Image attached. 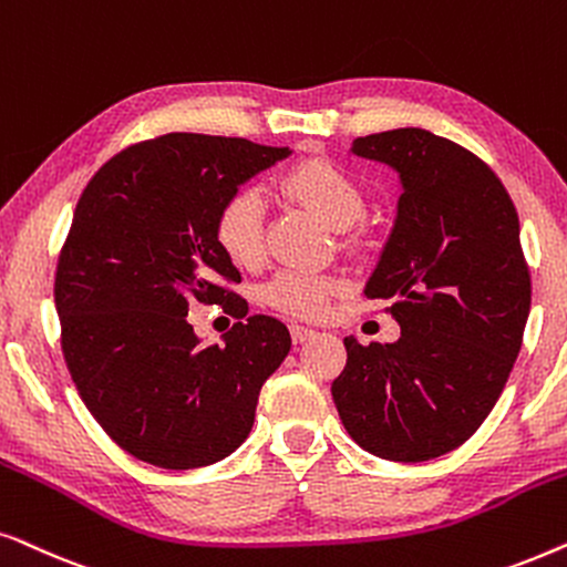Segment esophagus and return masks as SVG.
<instances>
[{
	"label": "esophagus",
	"instance_id": "1",
	"mask_svg": "<svg viewBox=\"0 0 567 567\" xmlns=\"http://www.w3.org/2000/svg\"><path fill=\"white\" fill-rule=\"evenodd\" d=\"M290 334H292V342L303 344V342H308V339H311V337H316V331L308 329V327H300V323H292Z\"/></svg>",
	"mask_w": 567,
	"mask_h": 567
}]
</instances>
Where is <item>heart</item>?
I'll return each instance as SVG.
<instances>
[{"mask_svg": "<svg viewBox=\"0 0 567 567\" xmlns=\"http://www.w3.org/2000/svg\"><path fill=\"white\" fill-rule=\"evenodd\" d=\"M285 194L319 215L331 228H352L365 213V196L350 173L329 161L298 163L282 176ZM215 240L238 267H256L264 256V196L256 188H238L223 202L215 217ZM337 290L334 279L306 269H285L271 279L264 296L292 316L313 319Z\"/></svg>", "mask_w": 567, "mask_h": 567, "instance_id": "obj_1", "label": "heart"}]
</instances>
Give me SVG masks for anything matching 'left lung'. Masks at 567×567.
I'll return each mask as SVG.
<instances>
[{"mask_svg":"<svg viewBox=\"0 0 567 567\" xmlns=\"http://www.w3.org/2000/svg\"><path fill=\"white\" fill-rule=\"evenodd\" d=\"M402 196L365 298L389 300L396 342L344 339L331 383L339 420L368 454L430 462L462 446L493 412L532 308L518 215L501 178L456 142L417 126L358 137Z\"/></svg>","mask_w":567,"mask_h":567,"instance_id":"obj_1","label":"left lung"}]
</instances>
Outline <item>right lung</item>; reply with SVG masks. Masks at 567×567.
<instances>
[{
    "mask_svg": "<svg viewBox=\"0 0 567 567\" xmlns=\"http://www.w3.org/2000/svg\"><path fill=\"white\" fill-rule=\"evenodd\" d=\"M288 155L240 137L165 134L111 157L80 196L54 285L64 360L97 425L140 462H223L288 358L290 331L271 316H248L209 346L187 323L194 302L246 318V300L223 288L240 271L217 246L215 217Z\"/></svg>",
    "mask_w": 567,
    "mask_h": 567,
    "instance_id": "1",
    "label": "right lung"
}]
</instances>
